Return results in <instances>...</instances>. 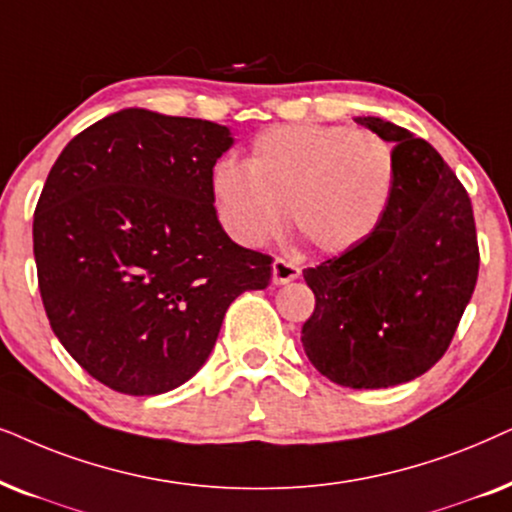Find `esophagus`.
<instances>
[{
  "label": "esophagus",
  "instance_id": "1",
  "mask_svg": "<svg viewBox=\"0 0 512 512\" xmlns=\"http://www.w3.org/2000/svg\"><path fill=\"white\" fill-rule=\"evenodd\" d=\"M271 271H274V285H285L295 281L302 274V267L290 260H283V257H276L274 264H271Z\"/></svg>",
  "mask_w": 512,
  "mask_h": 512
}]
</instances>
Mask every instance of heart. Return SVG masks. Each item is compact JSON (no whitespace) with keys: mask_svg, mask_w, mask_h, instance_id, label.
Segmentation results:
<instances>
[{"mask_svg":"<svg viewBox=\"0 0 512 512\" xmlns=\"http://www.w3.org/2000/svg\"><path fill=\"white\" fill-rule=\"evenodd\" d=\"M395 187L393 145L365 128L290 124L252 140L245 166L220 159L210 192L234 241L262 245L290 222L327 255L365 243Z\"/></svg>","mask_w":512,"mask_h":512,"instance_id":"1","label":"heart"}]
</instances>
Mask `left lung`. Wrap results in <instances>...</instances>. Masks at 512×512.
Segmentation results:
<instances>
[{"label": "left lung", "instance_id": "1", "mask_svg": "<svg viewBox=\"0 0 512 512\" xmlns=\"http://www.w3.org/2000/svg\"><path fill=\"white\" fill-rule=\"evenodd\" d=\"M356 124L395 145L393 196L365 243L304 269L316 309L302 344L335 384L388 388L445 356L478 283L480 252L468 192L442 156L391 121Z\"/></svg>", "mask_w": 512, "mask_h": 512}]
</instances>
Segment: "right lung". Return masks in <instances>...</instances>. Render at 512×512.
<instances>
[{
  "label": "right lung",
  "mask_w": 512,
  "mask_h": 512,
  "mask_svg": "<svg viewBox=\"0 0 512 512\" xmlns=\"http://www.w3.org/2000/svg\"><path fill=\"white\" fill-rule=\"evenodd\" d=\"M231 145L227 126L128 107L72 138L46 177L32 224L46 316L112 391L185 384L229 304L271 281V257L217 220L210 175Z\"/></svg>",
  "instance_id": "add662e5"
}]
</instances>
